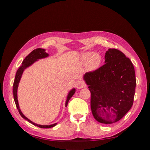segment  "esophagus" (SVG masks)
Returning a JSON list of instances; mask_svg holds the SVG:
<instances>
[{"label": "esophagus", "instance_id": "34e87169", "mask_svg": "<svg viewBox=\"0 0 150 150\" xmlns=\"http://www.w3.org/2000/svg\"><path fill=\"white\" fill-rule=\"evenodd\" d=\"M76 88L79 89H81V88H83V87H84L85 83H84V81H81V80H79L76 82Z\"/></svg>", "mask_w": 150, "mask_h": 150}]
</instances>
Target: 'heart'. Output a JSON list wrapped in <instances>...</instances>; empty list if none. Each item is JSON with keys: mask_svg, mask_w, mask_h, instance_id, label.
I'll list each match as a JSON object with an SVG mask.
<instances>
[{"mask_svg": "<svg viewBox=\"0 0 150 150\" xmlns=\"http://www.w3.org/2000/svg\"><path fill=\"white\" fill-rule=\"evenodd\" d=\"M82 59L84 62L88 61V66L90 69H96L100 64L101 58L98 54L88 52L83 54Z\"/></svg>", "mask_w": 150, "mask_h": 150, "instance_id": "b5f03b06", "label": "heart"}]
</instances>
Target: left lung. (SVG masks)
<instances>
[{
    "label": "left lung",
    "instance_id": "1",
    "mask_svg": "<svg viewBox=\"0 0 150 150\" xmlns=\"http://www.w3.org/2000/svg\"><path fill=\"white\" fill-rule=\"evenodd\" d=\"M104 64L86 72L83 79L91 92V109L99 122L118 121L133 106L136 88L134 68L129 58L116 49H108Z\"/></svg>",
    "mask_w": 150,
    "mask_h": 150
}]
</instances>
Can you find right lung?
I'll list each match as a JSON object with an SVG mask.
<instances>
[{
  "instance_id": "1",
  "label": "right lung",
  "mask_w": 150,
  "mask_h": 150,
  "mask_svg": "<svg viewBox=\"0 0 150 150\" xmlns=\"http://www.w3.org/2000/svg\"><path fill=\"white\" fill-rule=\"evenodd\" d=\"M49 56V54L46 52V50L44 49H36L34 50L33 51H32L28 56H26L25 58L24 59V61H22V66L19 68V69L17 70L16 72V75L15 77V79H14V82H13V99H14V101L16 103V107L17 108L18 111L19 112V114L21 116L23 117V118L25 120L28 121V122H30L31 124L34 125V126H37L39 128H52V127L55 126L57 125L56 123H54L52 125H39L37 123H35L33 121H32L30 120L29 118H28L21 111L20 107H19V101H18V97H17V89H18V86H19V83L21 79L22 78V74H23L24 71H25V69L30 67V66L33 65V64L36 62L39 61V59H42L46 58ZM76 92V89L74 88L72 89L69 91V92L68 93L67 98H66V101L65 103V106L66 107L67 106L68 102H69V99L72 98V96H73L74 94Z\"/></svg>"
}]
</instances>
